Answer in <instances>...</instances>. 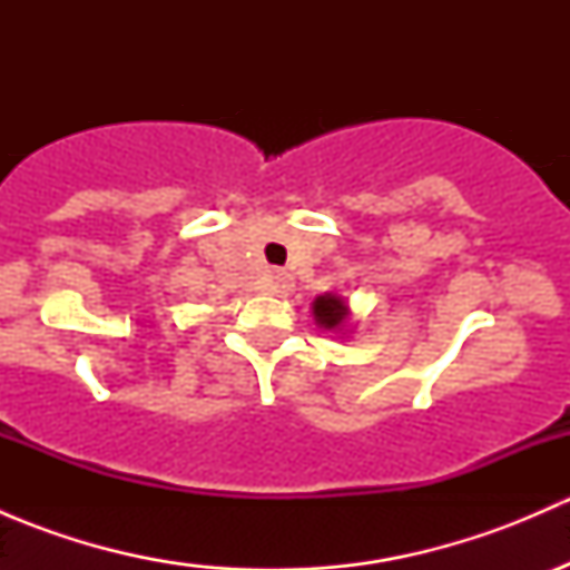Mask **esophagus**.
<instances>
[{
  "label": "esophagus",
  "instance_id": "34e87169",
  "mask_svg": "<svg viewBox=\"0 0 570 570\" xmlns=\"http://www.w3.org/2000/svg\"><path fill=\"white\" fill-rule=\"evenodd\" d=\"M269 289L275 292V295H289L292 292V275L289 273H273L269 275Z\"/></svg>",
  "mask_w": 570,
  "mask_h": 570
}]
</instances>
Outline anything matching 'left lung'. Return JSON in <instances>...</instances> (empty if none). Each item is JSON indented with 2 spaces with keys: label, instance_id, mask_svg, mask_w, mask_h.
I'll use <instances>...</instances> for the list:
<instances>
[{
  "label": "left lung",
  "instance_id": "left-lung-1",
  "mask_svg": "<svg viewBox=\"0 0 570 570\" xmlns=\"http://www.w3.org/2000/svg\"><path fill=\"white\" fill-rule=\"evenodd\" d=\"M312 308H314V320H317V325L325 327V331H342V327L347 325V317H350L347 301H342V297L333 295V292L320 295Z\"/></svg>",
  "mask_w": 570,
  "mask_h": 570
}]
</instances>
